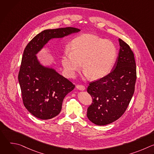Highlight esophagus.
Listing matches in <instances>:
<instances>
[{
    "instance_id": "esophagus-1",
    "label": "esophagus",
    "mask_w": 154,
    "mask_h": 154,
    "mask_svg": "<svg viewBox=\"0 0 154 154\" xmlns=\"http://www.w3.org/2000/svg\"><path fill=\"white\" fill-rule=\"evenodd\" d=\"M76 88L80 91H85V87L83 85H77Z\"/></svg>"
}]
</instances>
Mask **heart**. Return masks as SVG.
<instances>
[{
	"label": "heart",
	"mask_w": 154,
	"mask_h": 154,
	"mask_svg": "<svg viewBox=\"0 0 154 154\" xmlns=\"http://www.w3.org/2000/svg\"><path fill=\"white\" fill-rule=\"evenodd\" d=\"M115 44L93 35H84L74 38L70 44V49H66L61 58L66 75L74 78L83 68L86 75L93 79L104 77L112 71L117 57Z\"/></svg>",
	"instance_id": "heart-1"
}]
</instances>
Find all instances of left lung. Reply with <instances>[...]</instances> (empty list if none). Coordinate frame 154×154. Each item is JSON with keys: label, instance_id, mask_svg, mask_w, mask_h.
Listing matches in <instances>:
<instances>
[{"label": "left lung", "instance_id": "1", "mask_svg": "<svg viewBox=\"0 0 154 154\" xmlns=\"http://www.w3.org/2000/svg\"><path fill=\"white\" fill-rule=\"evenodd\" d=\"M120 49L110 73L91 82L87 88L93 98L87 117L97 125L118 119L125 112L135 91L137 79L134 54L130 46L119 39Z\"/></svg>", "mask_w": 154, "mask_h": 154}]
</instances>
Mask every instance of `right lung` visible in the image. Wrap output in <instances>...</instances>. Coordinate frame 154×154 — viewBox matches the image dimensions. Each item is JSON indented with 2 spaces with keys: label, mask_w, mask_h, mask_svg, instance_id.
<instances>
[{
  "label": "right lung",
  "mask_w": 154,
  "mask_h": 154,
  "mask_svg": "<svg viewBox=\"0 0 154 154\" xmlns=\"http://www.w3.org/2000/svg\"><path fill=\"white\" fill-rule=\"evenodd\" d=\"M80 31L74 27L45 30L26 47L18 80L24 105L36 118L46 120L57 116L61 112L64 97L75 88L55 69L42 65L36 54L51 39L63 38Z\"/></svg>",
  "instance_id": "right-lung-1"
}]
</instances>
